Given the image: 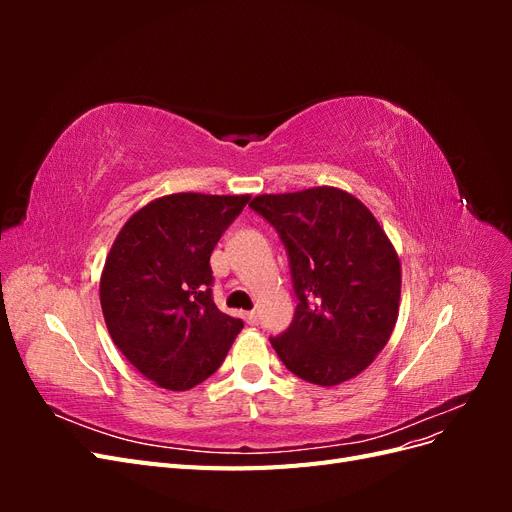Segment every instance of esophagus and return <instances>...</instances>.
<instances>
[{
    "label": "esophagus",
    "instance_id": "obj_1",
    "mask_svg": "<svg viewBox=\"0 0 512 512\" xmlns=\"http://www.w3.org/2000/svg\"><path fill=\"white\" fill-rule=\"evenodd\" d=\"M245 322L247 324H258V312H245Z\"/></svg>",
    "mask_w": 512,
    "mask_h": 512
}]
</instances>
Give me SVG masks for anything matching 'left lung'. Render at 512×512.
Here are the masks:
<instances>
[{
    "label": "left lung",
    "instance_id": "left-lung-1",
    "mask_svg": "<svg viewBox=\"0 0 512 512\" xmlns=\"http://www.w3.org/2000/svg\"><path fill=\"white\" fill-rule=\"evenodd\" d=\"M250 207L286 247L297 307L271 337L284 365L307 382L333 386L376 359L395 329L401 267L369 209L337 188L262 194Z\"/></svg>",
    "mask_w": 512,
    "mask_h": 512
}]
</instances>
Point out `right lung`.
Returning a JSON list of instances; mask_svg holds the SVG:
<instances>
[{
    "instance_id": "add662e5",
    "label": "right lung",
    "mask_w": 512,
    "mask_h": 512,
    "mask_svg": "<svg viewBox=\"0 0 512 512\" xmlns=\"http://www.w3.org/2000/svg\"><path fill=\"white\" fill-rule=\"evenodd\" d=\"M247 200L194 192L153 200L121 228L106 258L100 303L108 333L164 389L207 380L243 329L213 303L209 258Z\"/></svg>"
}]
</instances>
